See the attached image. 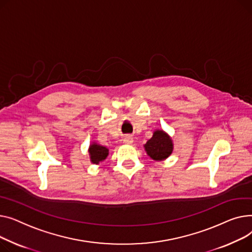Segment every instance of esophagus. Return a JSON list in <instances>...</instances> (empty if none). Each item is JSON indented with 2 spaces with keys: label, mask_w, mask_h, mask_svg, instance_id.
Masks as SVG:
<instances>
[{
  "label": "esophagus",
  "mask_w": 252,
  "mask_h": 252,
  "mask_svg": "<svg viewBox=\"0 0 252 252\" xmlns=\"http://www.w3.org/2000/svg\"><path fill=\"white\" fill-rule=\"evenodd\" d=\"M123 142L126 144H131L133 142V137L131 135H126V136H124Z\"/></svg>",
  "instance_id": "obj_1"
}]
</instances>
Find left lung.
<instances>
[{"instance_id":"1","label":"left lung","mask_w":252,"mask_h":252,"mask_svg":"<svg viewBox=\"0 0 252 252\" xmlns=\"http://www.w3.org/2000/svg\"><path fill=\"white\" fill-rule=\"evenodd\" d=\"M147 156L157 161L168 158L174 150V143L171 136L162 129H156L153 137L143 145Z\"/></svg>"}]
</instances>
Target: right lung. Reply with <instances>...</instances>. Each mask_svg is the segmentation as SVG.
Segmentation results:
<instances>
[{
  "label": "right lung",
  "instance_id": "1",
  "mask_svg": "<svg viewBox=\"0 0 252 252\" xmlns=\"http://www.w3.org/2000/svg\"><path fill=\"white\" fill-rule=\"evenodd\" d=\"M88 154H90V158L93 164L99 165V162L105 160L109 156V149L93 141L88 147Z\"/></svg>",
  "mask_w": 252,
  "mask_h": 252
}]
</instances>
